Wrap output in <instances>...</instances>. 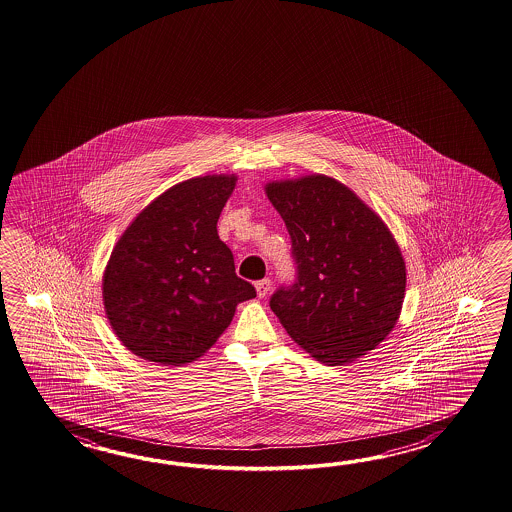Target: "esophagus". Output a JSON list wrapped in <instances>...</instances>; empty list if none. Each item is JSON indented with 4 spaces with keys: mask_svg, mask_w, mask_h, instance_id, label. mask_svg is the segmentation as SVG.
<instances>
[{
    "mask_svg": "<svg viewBox=\"0 0 512 512\" xmlns=\"http://www.w3.org/2000/svg\"><path fill=\"white\" fill-rule=\"evenodd\" d=\"M269 291H271V280L269 278H263L260 282H256V293L260 298H263Z\"/></svg>",
    "mask_w": 512,
    "mask_h": 512,
    "instance_id": "esophagus-1",
    "label": "esophagus"
}]
</instances>
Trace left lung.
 Returning <instances> with one entry per match:
<instances>
[{"mask_svg": "<svg viewBox=\"0 0 512 512\" xmlns=\"http://www.w3.org/2000/svg\"><path fill=\"white\" fill-rule=\"evenodd\" d=\"M265 194L285 221L298 276L271 309L313 359L344 366L377 348L403 309L406 265L392 230L333 177L271 181Z\"/></svg>", "mask_w": 512, "mask_h": 512, "instance_id": "left-lung-1", "label": "left lung"}]
</instances>
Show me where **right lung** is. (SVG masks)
I'll return each instance as SVG.
<instances>
[{
  "mask_svg": "<svg viewBox=\"0 0 512 512\" xmlns=\"http://www.w3.org/2000/svg\"><path fill=\"white\" fill-rule=\"evenodd\" d=\"M236 174L192 177L168 188L122 232L102 276L109 326L133 355L163 366L203 357L256 296L236 276L218 219Z\"/></svg>",
  "mask_w": 512,
  "mask_h": 512,
  "instance_id": "right-lung-1",
  "label": "right lung"
}]
</instances>
